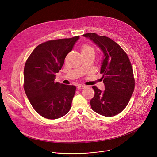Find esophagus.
<instances>
[{
	"mask_svg": "<svg viewBox=\"0 0 157 157\" xmlns=\"http://www.w3.org/2000/svg\"><path fill=\"white\" fill-rule=\"evenodd\" d=\"M85 87H86V86L82 85H78L77 86L78 90H83V89L85 88Z\"/></svg>",
	"mask_w": 157,
	"mask_h": 157,
	"instance_id": "esophagus-1",
	"label": "esophagus"
}]
</instances>
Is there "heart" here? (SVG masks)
<instances>
[{"instance_id": "b5f03b06", "label": "heart", "mask_w": 157, "mask_h": 157, "mask_svg": "<svg viewBox=\"0 0 157 157\" xmlns=\"http://www.w3.org/2000/svg\"><path fill=\"white\" fill-rule=\"evenodd\" d=\"M95 49L91 45H83L81 48V53L82 54H86V53H90L92 54H95Z\"/></svg>"}]
</instances>
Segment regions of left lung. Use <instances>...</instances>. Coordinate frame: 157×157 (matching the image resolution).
<instances>
[{
  "label": "left lung",
  "mask_w": 157,
  "mask_h": 157,
  "mask_svg": "<svg viewBox=\"0 0 157 157\" xmlns=\"http://www.w3.org/2000/svg\"><path fill=\"white\" fill-rule=\"evenodd\" d=\"M100 48L104 53L100 73L105 84L102 92L92 86L95 94L90 101L92 109L105 117H112L123 111L134 92L133 69L125 51L111 39L94 33L83 34Z\"/></svg>",
  "instance_id": "left-lung-1"
}]
</instances>
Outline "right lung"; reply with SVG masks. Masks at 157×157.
Wrapping results in <instances>:
<instances>
[{"mask_svg":"<svg viewBox=\"0 0 157 157\" xmlns=\"http://www.w3.org/2000/svg\"><path fill=\"white\" fill-rule=\"evenodd\" d=\"M79 36L51 40L38 45L24 67L23 88L34 110L43 117L54 120L71 109L75 86L55 83L56 74Z\"/></svg>","mask_w":157,"mask_h":157,"instance_id":"right-lung-1","label":"right lung"}]
</instances>
